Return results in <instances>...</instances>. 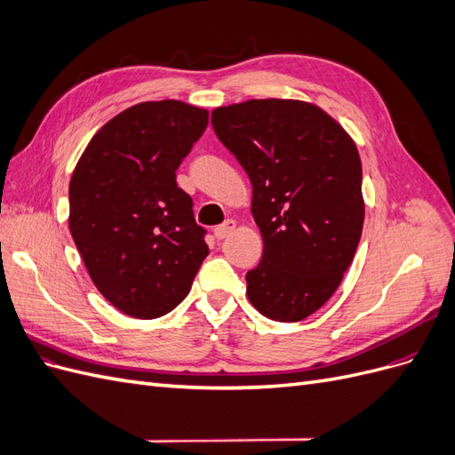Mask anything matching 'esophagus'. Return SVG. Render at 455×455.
I'll list each match as a JSON object with an SVG mask.
<instances>
[{
  "label": "esophagus",
  "mask_w": 455,
  "mask_h": 455,
  "mask_svg": "<svg viewBox=\"0 0 455 455\" xmlns=\"http://www.w3.org/2000/svg\"><path fill=\"white\" fill-rule=\"evenodd\" d=\"M235 228H237L235 220H226L224 224H220V226L214 228V235H216L218 239H226L228 235H231L233 231H235Z\"/></svg>",
  "instance_id": "1"
}]
</instances>
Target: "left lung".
<instances>
[{"label":"left lung","mask_w":455,"mask_h":455,"mask_svg":"<svg viewBox=\"0 0 455 455\" xmlns=\"http://www.w3.org/2000/svg\"><path fill=\"white\" fill-rule=\"evenodd\" d=\"M212 127L251 178L264 239L246 296L271 321L306 319L336 292L361 241L359 151L326 112L299 100L216 108Z\"/></svg>","instance_id":"left-lung-1"}]
</instances>
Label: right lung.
Returning <instances> with one entry per match:
<instances>
[{
    "label": "right lung",
    "instance_id": "right-lung-1",
    "mask_svg": "<svg viewBox=\"0 0 455 455\" xmlns=\"http://www.w3.org/2000/svg\"><path fill=\"white\" fill-rule=\"evenodd\" d=\"M209 125L178 100L142 102L96 132L70 180V231L100 294L125 315L156 319L188 296L209 256L176 169Z\"/></svg>",
    "mask_w": 455,
    "mask_h": 455
}]
</instances>
